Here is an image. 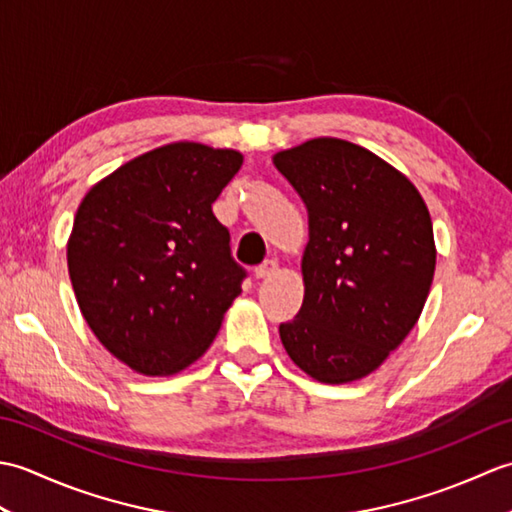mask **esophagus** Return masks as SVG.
Listing matches in <instances>:
<instances>
[{"instance_id": "esophagus-1", "label": "esophagus", "mask_w": 512, "mask_h": 512, "mask_svg": "<svg viewBox=\"0 0 512 512\" xmlns=\"http://www.w3.org/2000/svg\"><path fill=\"white\" fill-rule=\"evenodd\" d=\"M275 273H277V262H273V259H268V262L259 264L255 268V279H268V277H273Z\"/></svg>"}]
</instances>
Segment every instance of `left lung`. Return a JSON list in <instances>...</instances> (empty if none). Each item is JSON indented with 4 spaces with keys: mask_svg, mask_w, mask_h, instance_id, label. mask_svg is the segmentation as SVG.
I'll return each instance as SVG.
<instances>
[{
    "mask_svg": "<svg viewBox=\"0 0 512 512\" xmlns=\"http://www.w3.org/2000/svg\"><path fill=\"white\" fill-rule=\"evenodd\" d=\"M308 209L306 297L279 325L288 356L321 383L367 376L405 341L427 301L436 244L418 189L385 160L339 138L275 156Z\"/></svg>",
    "mask_w": 512,
    "mask_h": 512,
    "instance_id": "8db88e82",
    "label": "left lung"
}]
</instances>
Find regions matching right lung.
Masks as SVG:
<instances>
[{"label": "right lung", "mask_w": 512, "mask_h": 512, "mask_svg": "<svg viewBox=\"0 0 512 512\" xmlns=\"http://www.w3.org/2000/svg\"><path fill=\"white\" fill-rule=\"evenodd\" d=\"M242 154L173 143L129 160L85 195L68 270L85 321L138 374L167 376L209 350L246 270L211 204Z\"/></svg>", "instance_id": "right-lung-1"}]
</instances>
